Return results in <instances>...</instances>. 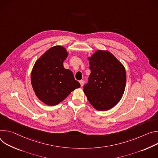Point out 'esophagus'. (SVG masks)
<instances>
[{
    "instance_id": "obj_1",
    "label": "esophagus",
    "mask_w": 158,
    "mask_h": 158,
    "mask_svg": "<svg viewBox=\"0 0 158 158\" xmlns=\"http://www.w3.org/2000/svg\"><path fill=\"white\" fill-rule=\"evenodd\" d=\"M80 85H81V86H83V85H84V81L83 80H80Z\"/></svg>"
}]
</instances>
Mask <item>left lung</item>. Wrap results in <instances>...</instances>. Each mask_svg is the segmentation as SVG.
I'll use <instances>...</instances> for the list:
<instances>
[{
    "label": "left lung",
    "instance_id": "1",
    "mask_svg": "<svg viewBox=\"0 0 158 158\" xmlns=\"http://www.w3.org/2000/svg\"><path fill=\"white\" fill-rule=\"evenodd\" d=\"M91 73L83 92L92 106L100 111L114 107L123 95L126 73L124 66L109 51H97L89 58Z\"/></svg>",
    "mask_w": 158,
    "mask_h": 158
}]
</instances>
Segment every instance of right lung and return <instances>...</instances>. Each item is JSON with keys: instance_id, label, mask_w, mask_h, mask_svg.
<instances>
[{"instance_id": "right-lung-1", "label": "right lung", "mask_w": 158, "mask_h": 158, "mask_svg": "<svg viewBox=\"0 0 158 158\" xmlns=\"http://www.w3.org/2000/svg\"><path fill=\"white\" fill-rule=\"evenodd\" d=\"M66 50L56 46L46 51L35 63L31 72V84L40 100L48 106H56L80 86L63 61Z\"/></svg>"}]
</instances>
